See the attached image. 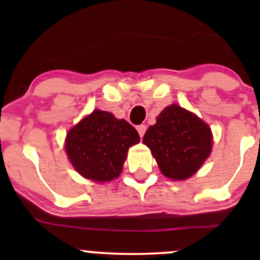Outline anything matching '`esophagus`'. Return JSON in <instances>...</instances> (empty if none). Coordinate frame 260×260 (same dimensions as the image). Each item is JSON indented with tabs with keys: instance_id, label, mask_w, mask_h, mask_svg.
<instances>
[{
	"instance_id": "1",
	"label": "esophagus",
	"mask_w": 260,
	"mask_h": 260,
	"mask_svg": "<svg viewBox=\"0 0 260 260\" xmlns=\"http://www.w3.org/2000/svg\"><path fill=\"white\" fill-rule=\"evenodd\" d=\"M146 129H147V127H146L145 124H140V125H137V131H138V133H140V137H141V138H142L143 136H145Z\"/></svg>"
}]
</instances>
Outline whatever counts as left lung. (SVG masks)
<instances>
[{
	"instance_id": "8db88e82",
	"label": "left lung",
	"mask_w": 260,
	"mask_h": 260,
	"mask_svg": "<svg viewBox=\"0 0 260 260\" xmlns=\"http://www.w3.org/2000/svg\"><path fill=\"white\" fill-rule=\"evenodd\" d=\"M143 143L151 148L162 174L185 180L195 174L211 152L212 136L206 123L180 106L166 107Z\"/></svg>"
}]
</instances>
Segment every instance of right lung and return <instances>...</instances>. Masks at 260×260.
<instances>
[{
	"mask_svg": "<svg viewBox=\"0 0 260 260\" xmlns=\"http://www.w3.org/2000/svg\"><path fill=\"white\" fill-rule=\"evenodd\" d=\"M138 142V132L129 123L95 109L69 131L65 149L80 175L104 182L119 176L128 148Z\"/></svg>",
	"mask_w": 260,
	"mask_h": 260,
	"instance_id": "obj_1",
	"label": "right lung"
}]
</instances>
